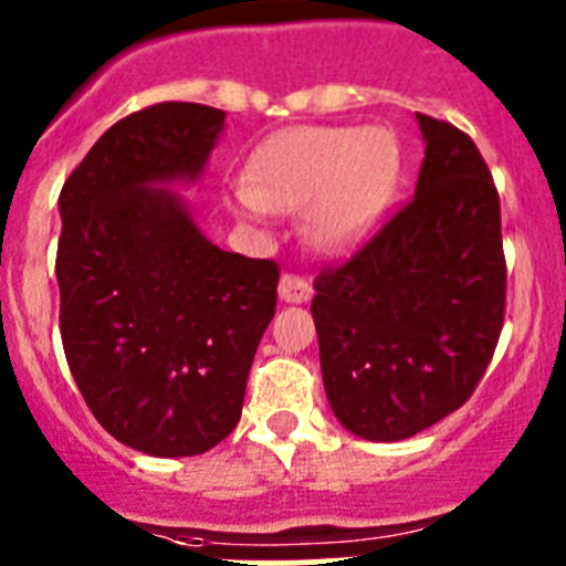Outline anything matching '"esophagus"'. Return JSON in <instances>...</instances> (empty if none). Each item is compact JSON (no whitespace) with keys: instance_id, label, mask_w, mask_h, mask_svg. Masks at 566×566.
<instances>
[{"instance_id":"34e87169","label":"esophagus","mask_w":566,"mask_h":566,"mask_svg":"<svg viewBox=\"0 0 566 566\" xmlns=\"http://www.w3.org/2000/svg\"><path fill=\"white\" fill-rule=\"evenodd\" d=\"M279 295H282V301H287V304H304V301H310L312 287L298 276V273H284V276L279 279Z\"/></svg>"}]
</instances>
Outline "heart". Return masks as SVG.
Returning a JSON list of instances; mask_svg holds the SVG:
<instances>
[{
	"label": "heart",
	"instance_id": "1",
	"mask_svg": "<svg viewBox=\"0 0 566 566\" xmlns=\"http://www.w3.org/2000/svg\"><path fill=\"white\" fill-rule=\"evenodd\" d=\"M399 150L384 128H295L251 156L235 202L251 219L312 202V238L342 249L361 238L389 205Z\"/></svg>",
	"mask_w": 566,
	"mask_h": 566
}]
</instances>
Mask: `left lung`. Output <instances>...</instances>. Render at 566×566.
<instances>
[{
	"instance_id": "left-lung-1",
	"label": "left lung",
	"mask_w": 566,
	"mask_h": 566,
	"mask_svg": "<svg viewBox=\"0 0 566 566\" xmlns=\"http://www.w3.org/2000/svg\"><path fill=\"white\" fill-rule=\"evenodd\" d=\"M427 150L416 193L315 282L319 367L336 419L402 441L468 402L506 315L501 199L482 153L416 114Z\"/></svg>"
}]
</instances>
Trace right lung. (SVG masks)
<instances>
[{"instance_id": "add662e5", "label": "right lung", "mask_w": 566, "mask_h": 566, "mask_svg": "<svg viewBox=\"0 0 566 566\" xmlns=\"http://www.w3.org/2000/svg\"><path fill=\"white\" fill-rule=\"evenodd\" d=\"M224 112L139 108L90 147L60 193V334L84 402L108 436L191 458L241 421L279 265L221 251L156 182L197 177Z\"/></svg>"}]
</instances>
